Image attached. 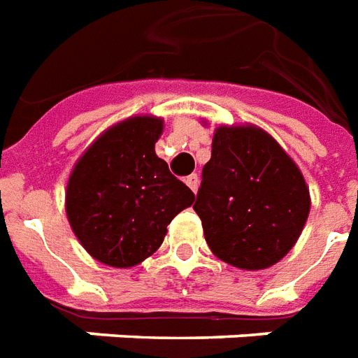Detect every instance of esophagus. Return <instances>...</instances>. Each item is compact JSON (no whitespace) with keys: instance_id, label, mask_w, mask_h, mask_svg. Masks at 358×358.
<instances>
[{"instance_id":"1","label":"esophagus","mask_w":358,"mask_h":358,"mask_svg":"<svg viewBox=\"0 0 358 358\" xmlns=\"http://www.w3.org/2000/svg\"><path fill=\"white\" fill-rule=\"evenodd\" d=\"M185 182H187L190 189L196 192V190H198V182H200V179H198L196 173H192V176H189V177H187V179H185Z\"/></svg>"}]
</instances>
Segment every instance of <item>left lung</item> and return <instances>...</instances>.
<instances>
[{
	"mask_svg": "<svg viewBox=\"0 0 358 358\" xmlns=\"http://www.w3.org/2000/svg\"><path fill=\"white\" fill-rule=\"evenodd\" d=\"M311 200L297 166L259 127H219L196 210L219 259L248 271L280 262L303 231Z\"/></svg>",
	"mask_w": 358,
	"mask_h": 358,
	"instance_id": "obj_1",
	"label": "left lung"
}]
</instances>
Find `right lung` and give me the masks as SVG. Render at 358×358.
Returning a JSON list of instances; mask_svg holds the SVG:
<instances>
[{
	"label": "right lung",
	"instance_id": "1",
	"mask_svg": "<svg viewBox=\"0 0 358 358\" xmlns=\"http://www.w3.org/2000/svg\"><path fill=\"white\" fill-rule=\"evenodd\" d=\"M164 122L137 116L104 131L76 164L66 189L72 231L96 262L133 267L152 255L168 225L194 202L154 152Z\"/></svg>",
	"mask_w": 358,
	"mask_h": 358
}]
</instances>
